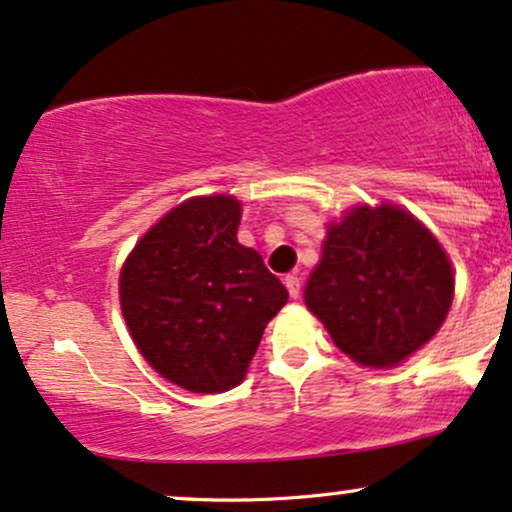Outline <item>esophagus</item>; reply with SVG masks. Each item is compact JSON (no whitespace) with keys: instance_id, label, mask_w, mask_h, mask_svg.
Returning a JSON list of instances; mask_svg holds the SVG:
<instances>
[{"instance_id":"esophagus-1","label":"esophagus","mask_w":512,"mask_h":512,"mask_svg":"<svg viewBox=\"0 0 512 512\" xmlns=\"http://www.w3.org/2000/svg\"><path fill=\"white\" fill-rule=\"evenodd\" d=\"M285 287H287V292H290L292 299H299V294H302V282H299L297 275H287Z\"/></svg>"}]
</instances>
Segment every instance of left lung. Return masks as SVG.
<instances>
[{"mask_svg":"<svg viewBox=\"0 0 512 512\" xmlns=\"http://www.w3.org/2000/svg\"><path fill=\"white\" fill-rule=\"evenodd\" d=\"M446 251L402 208L359 206L328 227L304 302L342 352L395 366L426 345L453 302Z\"/></svg>","mask_w":512,"mask_h":512,"instance_id":"8db88e82","label":"left lung"}]
</instances>
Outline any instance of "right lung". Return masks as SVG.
Returning a JSON list of instances; mask_svg holds the SVG:
<instances>
[{"label":"right lung","mask_w":512,"mask_h":512,"mask_svg":"<svg viewBox=\"0 0 512 512\" xmlns=\"http://www.w3.org/2000/svg\"><path fill=\"white\" fill-rule=\"evenodd\" d=\"M242 203L203 196L150 227L119 278L122 314L146 362L191 393L244 381L285 285L237 242Z\"/></svg>","instance_id":"right-lung-1"}]
</instances>
